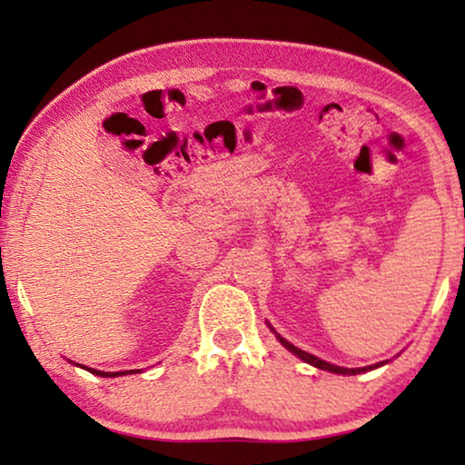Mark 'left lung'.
<instances>
[{
	"mask_svg": "<svg viewBox=\"0 0 465 465\" xmlns=\"http://www.w3.org/2000/svg\"><path fill=\"white\" fill-rule=\"evenodd\" d=\"M271 330H272V328H271ZM272 332H275V330H272ZM275 336H277L279 342H282V345H283L285 349H290L292 353L298 355V358L307 361V364L315 366V368H322V371H330V372H336V374H360V372L372 371V368H377V366H383V361H381V364H374V366H366V368H342V366H334V364H328V361H323V360H320V358H315V355L302 351V349L294 347V345H292V342L285 341L283 336H279L277 332H275Z\"/></svg>",
	"mask_w": 465,
	"mask_h": 465,
	"instance_id": "1",
	"label": "left lung"
}]
</instances>
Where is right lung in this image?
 <instances>
[{
  "instance_id": "add662e5",
  "label": "right lung",
  "mask_w": 465,
  "mask_h": 465,
  "mask_svg": "<svg viewBox=\"0 0 465 465\" xmlns=\"http://www.w3.org/2000/svg\"><path fill=\"white\" fill-rule=\"evenodd\" d=\"M86 371H91L93 374H99V377H123L126 372H101V371H93V368H86ZM131 372H139V371H131Z\"/></svg>"
}]
</instances>
